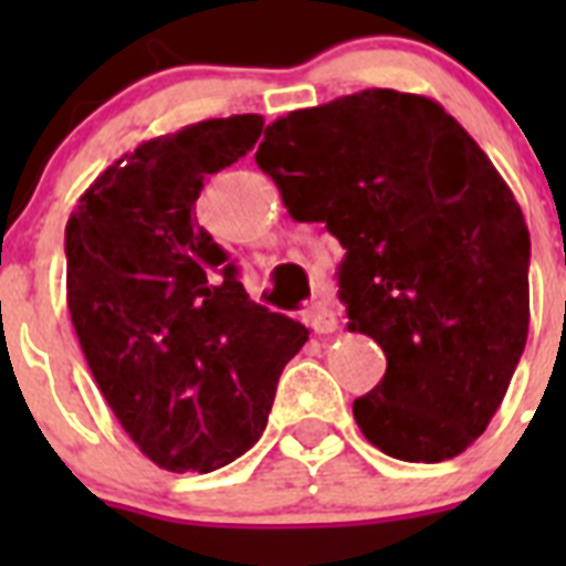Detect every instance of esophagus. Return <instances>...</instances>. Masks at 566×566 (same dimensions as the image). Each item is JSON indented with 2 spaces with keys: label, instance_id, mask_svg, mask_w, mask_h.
<instances>
[{
  "label": "esophagus",
  "instance_id": "1",
  "mask_svg": "<svg viewBox=\"0 0 566 566\" xmlns=\"http://www.w3.org/2000/svg\"><path fill=\"white\" fill-rule=\"evenodd\" d=\"M306 323L314 334H332L337 332V314L326 303H314L306 312Z\"/></svg>",
  "mask_w": 566,
  "mask_h": 566
}]
</instances>
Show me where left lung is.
Returning <instances> with one entry per match:
<instances>
[{"instance_id":"left-lung-1","label":"left lung","mask_w":566,"mask_h":566,"mask_svg":"<svg viewBox=\"0 0 566 566\" xmlns=\"http://www.w3.org/2000/svg\"><path fill=\"white\" fill-rule=\"evenodd\" d=\"M254 161L300 223H326L348 332L382 348L385 377L354 399L374 448L444 462L499 411L530 328V232L518 201L439 102L363 90L294 109Z\"/></svg>"}]
</instances>
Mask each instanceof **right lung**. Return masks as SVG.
Returning <instances> with one entry per match:
<instances>
[{
	"instance_id": "right-lung-1",
	"label": "right lung",
	"mask_w": 566,
	"mask_h": 566,
	"mask_svg": "<svg viewBox=\"0 0 566 566\" xmlns=\"http://www.w3.org/2000/svg\"><path fill=\"white\" fill-rule=\"evenodd\" d=\"M263 118H209L138 144L78 198L64 229L67 308L104 399L172 473L234 462L266 428L308 328L252 303L192 214L207 175L254 147Z\"/></svg>"
}]
</instances>
